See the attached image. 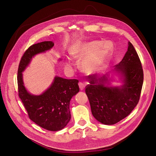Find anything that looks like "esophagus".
Returning <instances> with one entry per match:
<instances>
[{"instance_id": "1", "label": "esophagus", "mask_w": 156, "mask_h": 156, "mask_svg": "<svg viewBox=\"0 0 156 156\" xmlns=\"http://www.w3.org/2000/svg\"><path fill=\"white\" fill-rule=\"evenodd\" d=\"M78 85H79V87H80V88L81 90H84V88H85V85H84L83 83H81V82L79 83Z\"/></svg>"}]
</instances>
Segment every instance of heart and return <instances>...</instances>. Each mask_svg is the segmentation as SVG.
<instances>
[{"instance_id":"b5f03b06","label":"heart","mask_w":156,"mask_h":156,"mask_svg":"<svg viewBox=\"0 0 156 156\" xmlns=\"http://www.w3.org/2000/svg\"><path fill=\"white\" fill-rule=\"evenodd\" d=\"M112 46L110 42H102L99 41L84 43L73 49L72 55L76 57L84 58L81 62V67L87 73L99 72L106 66L112 55ZM72 66L69 60L66 62L68 68Z\"/></svg>"}]
</instances>
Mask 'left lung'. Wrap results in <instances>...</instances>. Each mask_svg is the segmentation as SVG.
I'll return each mask as SVG.
<instances>
[{"mask_svg":"<svg viewBox=\"0 0 156 156\" xmlns=\"http://www.w3.org/2000/svg\"><path fill=\"white\" fill-rule=\"evenodd\" d=\"M115 70L123 78L121 87L105 86L106 75L98 78L96 74L88 76L86 87L93 117L100 122L114 124L126 118L137 105L144 81V72L138 55L129 42L127 51Z\"/></svg>","mask_w":156,"mask_h":156,"instance_id":"obj_1","label":"left lung"}]
</instances>
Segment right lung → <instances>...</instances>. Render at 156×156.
Instances as JSON below:
<instances>
[{
  "label": "right lung",
  "mask_w": 156,
  "mask_h": 156,
  "mask_svg": "<svg viewBox=\"0 0 156 156\" xmlns=\"http://www.w3.org/2000/svg\"><path fill=\"white\" fill-rule=\"evenodd\" d=\"M54 45L52 41H44L31 45L25 51L18 66V90L29 119L46 130L58 131L63 129L70 120V101L80 91L78 80L55 76L45 91L35 96L26 89L22 74L34 55L50 50Z\"/></svg>",
  "instance_id": "right-lung-1"
}]
</instances>
